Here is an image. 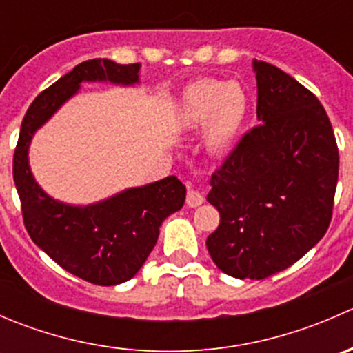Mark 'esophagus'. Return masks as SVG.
<instances>
[{"mask_svg":"<svg viewBox=\"0 0 353 353\" xmlns=\"http://www.w3.org/2000/svg\"><path fill=\"white\" fill-rule=\"evenodd\" d=\"M205 201V196L203 193H199L196 190H190L186 194V205L191 206V208H196V206L201 205Z\"/></svg>","mask_w":353,"mask_h":353,"instance_id":"34e87169","label":"esophagus"}]
</instances>
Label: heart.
<instances>
[{
	"mask_svg": "<svg viewBox=\"0 0 353 353\" xmlns=\"http://www.w3.org/2000/svg\"><path fill=\"white\" fill-rule=\"evenodd\" d=\"M248 105V95L241 85L225 80H199L184 92L183 117L194 128L210 123L206 145L212 152H225L243 130Z\"/></svg>",
	"mask_w": 353,
	"mask_h": 353,
	"instance_id": "1",
	"label": "heart"
}]
</instances>
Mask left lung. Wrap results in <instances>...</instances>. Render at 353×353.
<instances>
[{
  "label": "left lung",
  "instance_id": "8db88e82",
  "mask_svg": "<svg viewBox=\"0 0 353 353\" xmlns=\"http://www.w3.org/2000/svg\"><path fill=\"white\" fill-rule=\"evenodd\" d=\"M258 119L212 174L220 223L206 239L234 279L263 280L321 241L333 215L338 145L321 102L280 68L254 59Z\"/></svg>",
  "mask_w": 353,
  "mask_h": 353
}]
</instances>
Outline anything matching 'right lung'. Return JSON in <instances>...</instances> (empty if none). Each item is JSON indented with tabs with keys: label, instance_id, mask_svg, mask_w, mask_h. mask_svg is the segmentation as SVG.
Returning <instances> with one entry per match:
<instances>
[{
	"label": "right lung",
	"instance_id": "obj_1",
	"mask_svg": "<svg viewBox=\"0 0 353 353\" xmlns=\"http://www.w3.org/2000/svg\"><path fill=\"white\" fill-rule=\"evenodd\" d=\"M138 71L140 63L117 65L99 58L74 66L27 109L13 155V181L30 239L61 268L94 285H117L137 275L157 244L160 223L183 208L186 188L169 176L85 208L63 205L34 181L27 150L35 130L77 94L81 81L131 85L138 81Z\"/></svg>",
	"mask_w": 353,
	"mask_h": 353
}]
</instances>
